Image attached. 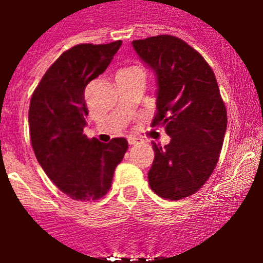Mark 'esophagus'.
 Instances as JSON below:
<instances>
[{"label":"esophagus","mask_w":263,"mask_h":263,"mask_svg":"<svg viewBox=\"0 0 263 263\" xmlns=\"http://www.w3.org/2000/svg\"><path fill=\"white\" fill-rule=\"evenodd\" d=\"M128 143L129 144H136V143H139V139L138 138H128Z\"/></svg>","instance_id":"obj_1"}]
</instances>
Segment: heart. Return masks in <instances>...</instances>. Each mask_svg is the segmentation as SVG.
<instances>
[{
  "label": "heart",
  "instance_id": "1",
  "mask_svg": "<svg viewBox=\"0 0 263 263\" xmlns=\"http://www.w3.org/2000/svg\"><path fill=\"white\" fill-rule=\"evenodd\" d=\"M134 68H135V67H134ZM127 69H128V68H127Z\"/></svg>",
  "mask_w": 263,
  "mask_h": 263
}]
</instances>
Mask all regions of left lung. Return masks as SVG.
<instances>
[{"label":"left lung","mask_w":263,"mask_h":263,"mask_svg":"<svg viewBox=\"0 0 263 263\" xmlns=\"http://www.w3.org/2000/svg\"><path fill=\"white\" fill-rule=\"evenodd\" d=\"M157 75V113L152 127H164L169 144L153 143L148 184L157 195L179 200L195 194L220 158L227 109L214 72L200 53L173 35L132 42Z\"/></svg>","instance_id":"left-lung-1"}]
</instances>
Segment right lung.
<instances>
[{
    "label": "right lung",
    "mask_w": 263,
    "mask_h": 263,
    "mask_svg": "<svg viewBox=\"0 0 263 263\" xmlns=\"http://www.w3.org/2000/svg\"><path fill=\"white\" fill-rule=\"evenodd\" d=\"M121 43H82L64 51L31 97L28 125L35 157L60 191L75 200L106 195L128 148L124 138L101 143L83 134L88 115L84 90L105 72Z\"/></svg>",
    "instance_id": "right-lung-1"
}]
</instances>
